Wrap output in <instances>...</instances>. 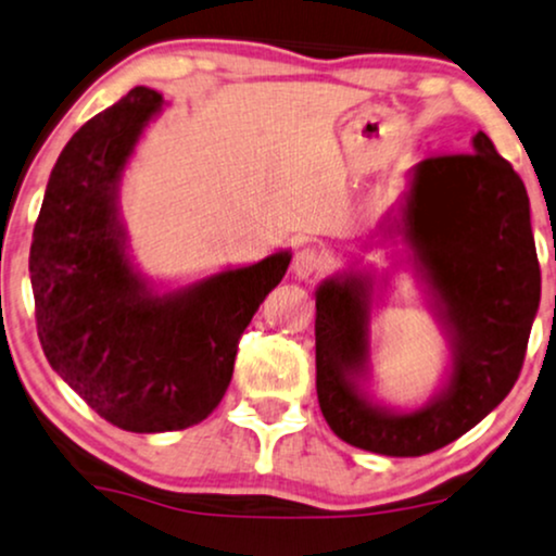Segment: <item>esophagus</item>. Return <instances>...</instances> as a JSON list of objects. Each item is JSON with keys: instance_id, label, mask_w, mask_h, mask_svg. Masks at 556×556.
Here are the masks:
<instances>
[{"instance_id": "1", "label": "esophagus", "mask_w": 556, "mask_h": 556, "mask_svg": "<svg viewBox=\"0 0 556 556\" xmlns=\"http://www.w3.org/2000/svg\"><path fill=\"white\" fill-rule=\"evenodd\" d=\"M325 267H327V257L321 255L319 250H314V247H304V250H299L296 255H293V263H291L293 276L301 280H309L314 276H319Z\"/></svg>"}]
</instances>
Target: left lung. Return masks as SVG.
Wrapping results in <instances>:
<instances>
[{
	"label": "left lung",
	"mask_w": 556,
	"mask_h": 556,
	"mask_svg": "<svg viewBox=\"0 0 556 556\" xmlns=\"http://www.w3.org/2000/svg\"><path fill=\"white\" fill-rule=\"evenodd\" d=\"M402 239L448 338L441 389L422 407L376 402L371 381L374 276L342 270L317 296V396L340 441L381 456H422L484 420L508 396L526 358L541 299L531 203L488 134L471 154L417 162L407 190L379 226Z\"/></svg>",
	"instance_id": "obj_1"
}]
</instances>
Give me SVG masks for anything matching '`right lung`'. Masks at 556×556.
Masks as SVG:
<instances>
[{
  "mask_svg": "<svg viewBox=\"0 0 556 556\" xmlns=\"http://www.w3.org/2000/svg\"><path fill=\"white\" fill-rule=\"evenodd\" d=\"M164 98L134 87L68 139L33 229L30 283L51 368L108 422L167 433L205 420L291 252L160 291L128 252L121 182Z\"/></svg>",
  "mask_w": 556,
  "mask_h": 556,
  "instance_id": "1",
  "label": "right lung"
}]
</instances>
